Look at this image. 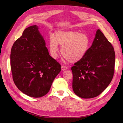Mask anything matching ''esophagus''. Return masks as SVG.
I'll return each mask as SVG.
<instances>
[{
    "mask_svg": "<svg viewBox=\"0 0 123 123\" xmlns=\"http://www.w3.org/2000/svg\"><path fill=\"white\" fill-rule=\"evenodd\" d=\"M67 69H68V68L67 67L65 66H62V71H65V70H67Z\"/></svg>",
    "mask_w": 123,
    "mask_h": 123,
    "instance_id": "obj_1",
    "label": "esophagus"
}]
</instances>
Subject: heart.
I'll list each match as a JSON object with an SVG mask.
<instances>
[{
    "label": "heart",
    "instance_id": "1",
    "mask_svg": "<svg viewBox=\"0 0 123 123\" xmlns=\"http://www.w3.org/2000/svg\"><path fill=\"white\" fill-rule=\"evenodd\" d=\"M58 44L62 46L61 53L70 62L81 60L86 54L90 46V40L84 33L73 31H58L55 37L51 36L49 39L50 52L53 58L58 57Z\"/></svg>",
    "mask_w": 123,
    "mask_h": 123
}]
</instances>
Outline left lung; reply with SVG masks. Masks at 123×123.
<instances>
[{"mask_svg": "<svg viewBox=\"0 0 123 123\" xmlns=\"http://www.w3.org/2000/svg\"><path fill=\"white\" fill-rule=\"evenodd\" d=\"M115 58L112 44L98 30L86 54L71 68L75 94L81 98H91L105 90L113 77Z\"/></svg>", "mask_w": 123, "mask_h": 123, "instance_id": "8db88e82", "label": "left lung"}]
</instances>
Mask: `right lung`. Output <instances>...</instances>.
<instances>
[{"instance_id": "right-lung-1", "label": "right lung", "mask_w": 123, "mask_h": 123, "mask_svg": "<svg viewBox=\"0 0 123 123\" xmlns=\"http://www.w3.org/2000/svg\"><path fill=\"white\" fill-rule=\"evenodd\" d=\"M10 59L15 84L24 94L33 98L47 94L61 71V65L50 56L36 25L26 28L14 42Z\"/></svg>"}]
</instances>
